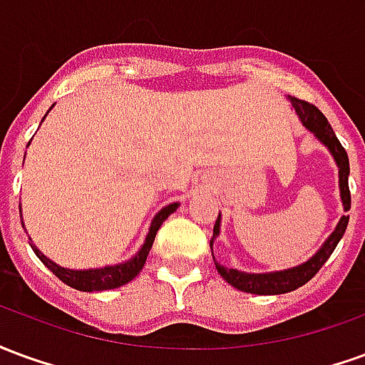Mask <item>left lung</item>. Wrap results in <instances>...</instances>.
<instances>
[{"label":"left lung","mask_w":365,"mask_h":365,"mask_svg":"<svg viewBox=\"0 0 365 365\" xmlns=\"http://www.w3.org/2000/svg\"><path fill=\"white\" fill-rule=\"evenodd\" d=\"M287 99L291 101V107L295 109V113L299 115V119L303 123V127L313 133L314 138L321 144H324L329 148L330 156L334 158L338 166V187H340V199H342V207L344 211H350V190H348V175H350V162H348V154L342 148V144L334 135V130L330 127V123L327 120V117L322 115L314 105L307 103L303 99H297V97L287 96ZM348 221H350V215H342L340 221H338L336 229L330 232V237L322 242V246L317 250V252L309 258L303 264L299 266H293V268L287 269H277V272H264V274H252V272H240V269L225 268L219 262H213L217 272L222 275V279L227 283H230L232 287L245 291V293H254V295H282V293H289V291H295L301 285H305L311 277H313L319 269L324 266V262L329 260L330 254L334 252V248L340 242V238L344 237L346 227H348ZM221 232V213L217 217V222H215L213 229V238H211V252H213V242L215 238L219 237Z\"/></svg>","instance_id":"left-lung-1"}]
</instances>
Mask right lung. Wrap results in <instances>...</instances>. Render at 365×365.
<instances>
[{"label":"right lung","instance_id":"add662e5","mask_svg":"<svg viewBox=\"0 0 365 365\" xmlns=\"http://www.w3.org/2000/svg\"><path fill=\"white\" fill-rule=\"evenodd\" d=\"M52 109V107H51ZM48 109V111H51ZM46 111V115H48ZM44 115V117H46ZM43 117V119H44ZM180 207V203H170V205L162 207L158 213L154 215V219L150 222V229H148V235L144 238L143 246L138 248V252L128 258V260L120 262V264H115V266H103V268H90V269H70L64 268V266H58L56 262H52L51 258H46L31 240V248L35 250V254L38 256V260L43 262L46 268L51 269L52 274L58 277L60 282H64L70 287H74L78 291H105V289H115V287H120L125 283L133 282L136 275L140 274L144 262H146V256L150 252L152 242L156 238V232L162 227V222L166 221L170 215L174 213L175 209ZM21 213V205H19ZM25 227V222H23Z\"/></svg>","mask_w":365,"mask_h":365}]
</instances>
